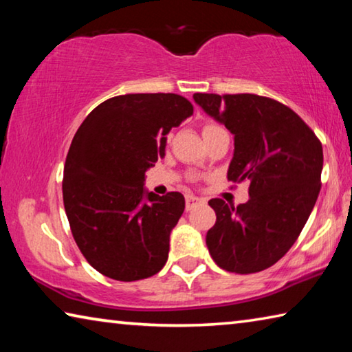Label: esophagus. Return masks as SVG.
<instances>
[{
    "label": "esophagus",
    "mask_w": 352,
    "mask_h": 352,
    "mask_svg": "<svg viewBox=\"0 0 352 352\" xmlns=\"http://www.w3.org/2000/svg\"><path fill=\"white\" fill-rule=\"evenodd\" d=\"M201 201H204V200L199 199V197H195V195H192V194H188L186 195V211H190L194 206L200 205Z\"/></svg>",
    "instance_id": "esophagus-1"
}]
</instances>
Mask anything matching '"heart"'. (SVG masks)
<instances>
[{"mask_svg":"<svg viewBox=\"0 0 352 352\" xmlns=\"http://www.w3.org/2000/svg\"><path fill=\"white\" fill-rule=\"evenodd\" d=\"M219 129H222V127L216 126V124H208V126L204 129V132H212V130H219Z\"/></svg>","mask_w":352,"mask_h":352,"instance_id":"1","label":"heart"}]
</instances>
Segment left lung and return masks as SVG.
I'll return each mask as SVG.
<instances>
[{
    "label": "left lung",
    "instance_id": "1",
    "mask_svg": "<svg viewBox=\"0 0 352 352\" xmlns=\"http://www.w3.org/2000/svg\"><path fill=\"white\" fill-rule=\"evenodd\" d=\"M194 100L234 135L228 180L250 183L247 204L208 201L217 216L206 233L211 258L220 269L241 275L269 269L294 245L317 201L321 142L275 99L195 93Z\"/></svg>",
    "mask_w": 352,
    "mask_h": 352
}]
</instances>
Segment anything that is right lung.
Listing matches in <instances>:
<instances>
[{"label": "right lung", "instance_id": "1", "mask_svg": "<svg viewBox=\"0 0 352 352\" xmlns=\"http://www.w3.org/2000/svg\"><path fill=\"white\" fill-rule=\"evenodd\" d=\"M192 111L178 94H122L98 105L76 132L63 169V205L77 247L102 275L138 281L168 261L184 197L148 192L146 170L164 157L169 130Z\"/></svg>", "mask_w": 352, "mask_h": 352}]
</instances>
